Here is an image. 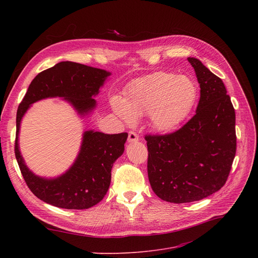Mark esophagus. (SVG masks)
<instances>
[{
	"instance_id": "34e87169",
	"label": "esophagus",
	"mask_w": 258,
	"mask_h": 258,
	"mask_svg": "<svg viewBox=\"0 0 258 258\" xmlns=\"http://www.w3.org/2000/svg\"><path fill=\"white\" fill-rule=\"evenodd\" d=\"M138 140H139V136L136 133H135V132H130L128 133V138H127L128 143H135V142H137Z\"/></svg>"
}]
</instances>
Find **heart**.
<instances>
[{"label":"heart","instance_id":"heart-1","mask_svg":"<svg viewBox=\"0 0 258 258\" xmlns=\"http://www.w3.org/2000/svg\"><path fill=\"white\" fill-rule=\"evenodd\" d=\"M198 94V87L190 77L156 72L133 80L125 88L123 99L114 96L110 103L114 113L126 123L147 115L152 130L168 134L186 121Z\"/></svg>","mask_w":258,"mask_h":258}]
</instances>
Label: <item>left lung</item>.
Returning a JSON list of instances; mask_svg holds the SVG:
<instances>
[{
	"label": "left lung",
	"instance_id": "8db88e82",
	"mask_svg": "<svg viewBox=\"0 0 258 258\" xmlns=\"http://www.w3.org/2000/svg\"><path fill=\"white\" fill-rule=\"evenodd\" d=\"M201 88L196 115L179 131L145 136L154 192L169 203L200 201L225 185L236 152L235 112L223 80L188 57Z\"/></svg>",
	"mask_w": 258,
	"mask_h": 258
}]
</instances>
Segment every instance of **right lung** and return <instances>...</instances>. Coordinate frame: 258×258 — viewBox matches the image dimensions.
Returning <instances> with one entry per match:
<instances>
[{
	"mask_svg": "<svg viewBox=\"0 0 258 258\" xmlns=\"http://www.w3.org/2000/svg\"><path fill=\"white\" fill-rule=\"evenodd\" d=\"M112 73L73 61H61L40 72L31 81L17 113L16 158L21 172L35 197L64 209H88L99 203L111 184L115 161L123 154L127 133L83 134L80 150L70 168L55 178L39 177L26 165L19 145L21 122L31 104L46 98H62L80 118L97 106L94 97Z\"/></svg>",
	"mask_w": 258,
	"mask_h": 258,
	"instance_id": "1",
	"label": "right lung"
}]
</instances>
